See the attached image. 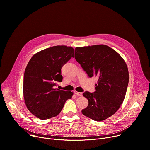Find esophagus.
Instances as JSON below:
<instances>
[{
  "instance_id": "1",
  "label": "esophagus",
  "mask_w": 150,
  "mask_h": 150,
  "mask_svg": "<svg viewBox=\"0 0 150 150\" xmlns=\"http://www.w3.org/2000/svg\"><path fill=\"white\" fill-rule=\"evenodd\" d=\"M74 93L78 96H82V92H77L76 91H74Z\"/></svg>"
}]
</instances>
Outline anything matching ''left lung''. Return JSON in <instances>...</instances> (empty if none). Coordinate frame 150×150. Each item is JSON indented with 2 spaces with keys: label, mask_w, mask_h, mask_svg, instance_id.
<instances>
[{
  "label": "left lung",
  "mask_w": 150,
  "mask_h": 150,
  "mask_svg": "<svg viewBox=\"0 0 150 150\" xmlns=\"http://www.w3.org/2000/svg\"><path fill=\"white\" fill-rule=\"evenodd\" d=\"M75 58L89 78H98L94 92L83 93L88 105L82 113L96 121L110 117L123 103L128 87L129 74L124 60L105 45L76 47Z\"/></svg>",
  "instance_id": "left-lung-1"
}]
</instances>
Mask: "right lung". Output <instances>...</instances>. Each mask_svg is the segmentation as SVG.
<instances>
[{
  "label": "right lung",
  "mask_w": 150,
  "mask_h": 150,
  "mask_svg": "<svg viewBox=\"0 0 150 150\" xmlns=\"http://www.w3.org/2000/svg\"><path fill=\"white\" fill-rule=\"evenodd\" d=\"M74 57L71 46H55L35 54L24 73L23 96L29 111L40 120L58 115L73 92L55 88L62 82V67Z\"/></svg>",
  "instance_id": "obj_1"
}]
</instances>
